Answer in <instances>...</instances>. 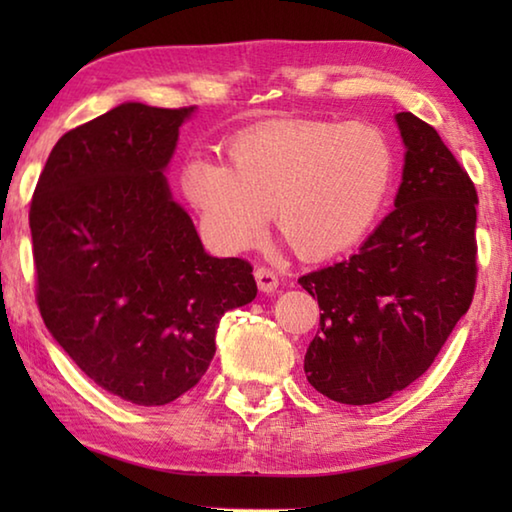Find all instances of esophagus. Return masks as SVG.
<instances>
[{
    "label": "esophagus",
    "mask_w": 512,
    "mask_h": 512,
    "mask_svg": "<svg viewBox=\"0 0 512 512\" xmlns=\"http://www.w3.org/2000/svg\"><path fill=\"white\" fill-rule=\"evenodd\" d=\"M257 277V287L262 289L264 293H273L277 289V284H280V277L273 271V268H266V266H259L255 271Z\"/></svg>",
    "instance_id": "obj_1"
}]
</instances>
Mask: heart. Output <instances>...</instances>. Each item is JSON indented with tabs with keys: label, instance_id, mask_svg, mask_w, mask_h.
I'll list each match as a JSON object with an SVG mask.
<instances>
[{
	"label": "heart",
	"instance_id": "heart-1",
	"mask_svg": "<svg viewBox=\"0 0 512 512\" xmlns=\"http://www.w3.org/2000/svg\"><path fill=\"white\" fill-rule=\"evenodd\" d=\"M395 153L368 121H266L228 142V162L194 155L180 187L223 250H246L275 210L280 235L305 259L345 253L368 235L391 192Z\"/></svg>",
	"mask_w": 512,
	"mask_h": 512
}]
</instances>
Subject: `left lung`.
Segmentation results:
<instances>
[{"label":"left lung","instance_id":"obj_1","mask_svg":"<svg viewBox=\"0 0 512 512\" xmlns=\"http://www.w3.org/2000/svg\"><path fill=\"white\" fill-rule=\"evenodd\" d=\"M395 119L406 146L395 210L357 255L298 280L320 307L307 379L341 404H375L422 377L474 298V183L436 128Z\"/></svg>","mask_w":512,"mask_h":512}]
</instances>
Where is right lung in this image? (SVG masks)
<instances>
[{
    "mask_svg": "<svg viewBox=\"0 0 512 512\" xmlns=\"http://www.w3.org/2000/svg\"><path fill=\"white\" fill-rule=\"evenodd\" d=\"M189 108L121 103L56 142L33 192L36 300L94 384L162 406L194 388L225 311L257 296L253 266L210 257L164 169Z\"/></svg>",
    "mask_w": 512,
    "mask_h": 512,
    "instance_id": "obj_1",
    "label": "right lung"
}]
</instances>
